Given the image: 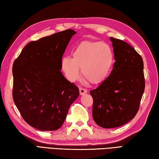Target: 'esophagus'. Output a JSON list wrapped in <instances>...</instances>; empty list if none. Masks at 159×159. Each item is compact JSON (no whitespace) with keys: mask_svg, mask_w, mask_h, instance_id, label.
I'll return each instance as SVG.
<instances>
[{"mask_svg":"<svg viewBox=\"0 0 159 159\" xmlns=\"http://www.w3.org/2000/svg\"><path fill=\"white\" fill-rule=\"evenodd\" d=\"M87 92H88V91L86 89H82V88H80V94L81 95H83L86 94Z\"/></svg>","mask_w":159,"mask_h":159,"instance_id":"obj_1","label":"esophagus"}]
</instances>
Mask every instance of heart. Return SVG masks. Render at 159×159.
Masks as SVG:
<instances>
[{
	"instance_id": "1",
	"label": "heart",
	"mask_w": 159,
	"mask_h": 159,
	"mask_svg": "<svg viewBox=\"0 0 159 159\" xmlns=\"http://www.w3.org/2000/svg\"><path fill=\"white\" fill-rule=\"evenodd\" d=\"M115 53L109 45L101 41H83L72 52V58L61 60V68L71 82L80 79V69L84 78L92 84L104 82L115 64Z\"/></svg>"
}]
</instances>
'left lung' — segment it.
I'll use <instances>...</instances> for the list:
<instances>
[{
    "instance_id": "1",
    "label": "left lung",
    "mask_w": 159,
    "mask_h": 159,
    "mask_svg": "<svg viewBox=\"0 0 159 159\" xmlns=\"http://www.w3.org/2000/svg\"><path fill=\"white\" fill-rule=\"evenodd\" d=\"M110 40L114 66L108 78L90 91L93 99V118L106 129L120 127L135 117L145 85L141 56L125 41L113 37Z\"/></svg>"
}]
</instances>
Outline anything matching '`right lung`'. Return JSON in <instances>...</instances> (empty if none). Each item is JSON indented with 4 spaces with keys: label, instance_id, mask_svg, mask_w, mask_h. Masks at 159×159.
<instances>
[{
    "label": "right lung",
    "instance_id": "right-lung-1",
    "mask_svg": "<svg viewBox=\"0 0 159 159\" xmlns=\"http://www.w3.org/2000/svg\"><path fill=\"white\" fill-rule=\"evenodd\" d=\"M73 30L59 32L23 48L12 67L13 100L25 121L41 131L60 128L79 89L63 75L61 59Z\"/></svg>",
    "mask_w": 159,
    "mask_h": 159
}]
</instances>
